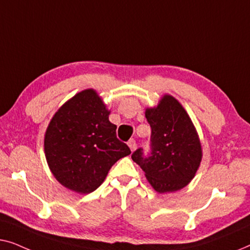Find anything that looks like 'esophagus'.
Listing matches in <instances>:
<instances>
[{"instance_id":"34e87169","label":"esophagus","mask_w":250,"mask_h":250,"mask_svg":"<svg viewBox=\"0 0 250 250\" xmlns=\"http://www.w3.org/2000/svg\"><path fill=\"white\" fill-rule=\"evenodd\" d=\"M127 145H128V146H129V149H131V151H134L135 148H136V142H135V140H133V139L128 140Z\"/></svg>"}]
</instances>
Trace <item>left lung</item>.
<instances>
[{
    "label": "left lung",
    "instance_id": "left-lung-1",
    "mask_svg": "<svg viewBox=\"0 0 250 250\" xmlns=\"http://www.w3.org/2000/svg\"><path fill=\"white\" fill-rule=\"evenodd\" d=\"M151 127L148 155L139 148L132 159L159 193L174 192L189 184L200 165L203 151L189 115L172 95H164L155 108L146 109Z\"/></svg>",
    "mask_w": 250,
    "mask_h": 250
}]
</instances>
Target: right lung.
Masks as SVG:
<instances>
[{"instance_id": "add662e5", "label": "right lung", "mask_w": 250, "mask_h": 250, "mask_svg": "<svg viewBox=\"0 0 250 250\" xmlns=\"http://www.w3.org/2000/svg\"><path fill=\"white\" fill-rule=\"evenodd\" d=\"M110 111L92 88L68 100L51 119L44 138L47 165L54 177L78 193L104 182L111 166L131 150L116 136Z\"/></svg>"}]
</instances>
